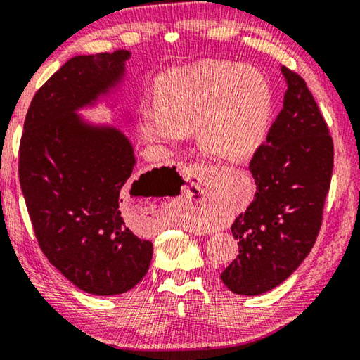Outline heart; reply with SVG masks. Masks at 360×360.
Instances as JSON below:
<instances>
[{
  "label": "heart",
  "instance_id": "b5f03b06",
  "mask_svg": "<svg viewBox=\"0 0 360 360\" xmlns=\"http://www.w3.org/2000/svg\"><path fill=\"white\" fill-rule=\"evenodd\" d=\"M155 100L157 105L143 106L139 115L148 142L173 143L200 129V147L228 162H240L255 152L271 111L264 76L224 61H203L163 74L155 85Z\"/></svg>",
  "mask_w": 360,
  "mask_h": 360
}]
</instances>
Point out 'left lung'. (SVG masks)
I'll return each mask as SVG.
<instances>
[{
  "mask_svg": "<svg viewBox=\"0 0 360 360\" xmlns=\"http://www.w3.org/2000/svg\"><path fill=\"white\" fill-rule=\"evenodd\" d=\"M281 71L283 110L250 160L255 198L234 219L239 255L221 273L240 296L270 291L302 264L320 233L333 174V139L317 101L297 72Z\"/></svg>",
  "mask_w": 360,
  "mask_h": 360,
  "instance_id": "8db88e82",
  "label": "left lung"
}]
</instances>
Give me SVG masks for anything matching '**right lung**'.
<instances>
[{
  "label": "right lung",
  "mask_w": 360,
  "mask_h": 360,
  "mask_svg": "<svg viewBox=\"0 0 360 360\" xmlns=\"http://www.w3.org/2000/svg\"><path fill=\"white\" fill-rule=\"evenodd\" d=\"M129 56L116 50L69 60L32 98L19 146L20 189L41 252L96 296L132 289L153 252L127 228L122 208L132 195H153L157 179L150 174L158 168L132 181L136 158L127 139L74 115L121 77Z\"/></svg>",
  "instance_id": "obj_1"
}]
</instances>
